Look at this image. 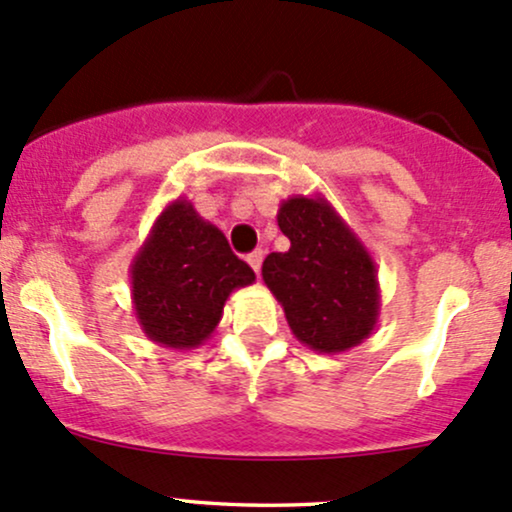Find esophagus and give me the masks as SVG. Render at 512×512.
I'll return each mask as SVG.
<instances>
[{
  "instance_id": "esophagus-1",
  "label": "esophagus",
  "mask_w": 512,
  "mask_h": 512,
  "mask_svg": "<svg viewBox=\"0 0 512 512\" xmlns=\"http://www.w3.org/2000/svg\"><path fill=\"white\" fill-rule=\"evenodd\" d=\"M262 260H265V252H262V250H255L250 257H247V262H250V267L255 269V274H260Z\"/></svg>"
}]
</instances>
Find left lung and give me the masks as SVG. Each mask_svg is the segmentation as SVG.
Masks as SVG:
<instances>
[{"mask_svg":"<svg viewBox=\"0 0 512 512\" xmlns=\"http://www.w3.org/2000/svg\"><path fill=\"white\" fill-rule=\"evenodd\" d=\"M277 223L291 247L267 255L262 279L296 340L320 355L367 340L379 323L381 294L376 262L355 230L320 194L289 196Z\"/></svg>","mask_w":512,"mask_h":512,"instance_id":"8db88e82","label":"left lung"}]
</instances>
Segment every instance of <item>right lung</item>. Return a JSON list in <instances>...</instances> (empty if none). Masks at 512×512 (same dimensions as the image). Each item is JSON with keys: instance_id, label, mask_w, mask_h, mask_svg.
<instances>
[{"instance_id": "obj_1", "label": "right lung", "mask_w": 512, "mask_h": 512, "mask_svg": "<svg viewBox=\"0 0 512 512\" xmlns=\"http://www.w3.org/2000/svg\"><path fill=\"white\" fill-rule=\"evenodd\" d=\"M255 282L226 235L184 196L155 218L131 262V299L145 338L172 350L204 345L221 323L228 296Z\"/></svg>"}]
</instances>
